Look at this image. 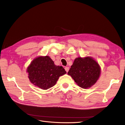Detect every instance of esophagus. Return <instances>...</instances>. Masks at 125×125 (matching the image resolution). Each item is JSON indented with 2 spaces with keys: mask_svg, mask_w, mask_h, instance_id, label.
<instances>
[{
  "mask_svg": "<svg viewBox=\"0 0 125 125\" xmlns=\"http://www.w3.org/2000/svg\"><path fill=\"white\" fill-rule=\"evenodd\" d=\"M69 69H70V68H69L68 67H65V70L66 71V72L67 73L68 72Z\"/></svg>",
  "mask_w": 125,
  "mask_h": 125,
  "instance_id": "1",
  "label": "esophagus"
}]
</instances>
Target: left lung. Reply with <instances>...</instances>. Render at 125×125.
Returning <instances> with one entry per match:
<instances>
[{
    "label": "left lung",
    "instance_id": "8db88e82",
    "mask_svg": "<svg viewBox=\"0 0 125 125\" xmlns=\"http://www.w3.org/2000/svg\"><path fill=\"white\" fill-rule=\"evenodd\" d=\"M101 72L99 64L91 57L76 58L67 73L78 86L88 89L99 79Z\"/></svg>",
    "mask_w": 125,
    "mask_h": 125
}]
</instances>
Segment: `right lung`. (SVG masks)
Wrapping results in <instances>:
<instances>
[{"label": "right lung", "mask_w": 125, "mask_h": 125, "mask_svg": "<svg viewBox=\"0 0 125 125\" xmlns=\"http://www.w3.org/2000/svg\"><path fill=\"white\" fill-rule=\"evenodd\" d=\"M29 80L43 90L53 86L60 76L66 72L62 66H57L49 56H40L34 59L27 67Z\"/></svg>", "instance_id": "1"}]
</instances>
